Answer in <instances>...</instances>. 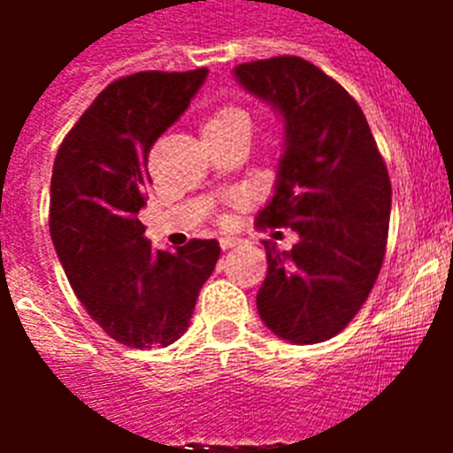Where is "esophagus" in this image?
<instances>
[{"mask_svg":"<svg viewBox=\"0 0 453 453\" xmlns=\"http://www.w3.org/2000/svg\"><path fill=\"white\" fill-rule=\"evenodd\" d=\"M237 244H240V240H237V237H220V247L223 249H233V247H237Z\"/></svg>","mask_w":453,"mask_h":453,"instance_id":"34e87169","label":"esophagus"}]
</instances>
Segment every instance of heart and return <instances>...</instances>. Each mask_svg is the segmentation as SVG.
Listing matches in <instances>:
<instances>
[{
	"mask_svg": "<svg viewBox=\"0 0 453 453\" xmlns=\"http://www.w3.org/2000/svg\"><path fill=\"white\" fill-rule=\"evenodd\" d=\"M237 124H249L251 127V119L242 108L237 105H220L219 110H213L209 119L204 122V131L209 129H227V127H237Z\"/></svg>",
	"mask_w": 453,
	"mask_h": 453,
	"instance_id": "heart-1",
	"label": "heart"
}]
</instances>
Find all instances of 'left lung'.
Segmentation results:
<instances>
[{
	"instance_id": "obj_1",
	"label": "left lung",
	"mask_w": 453,
	"mask_h": 453,
	"mask_svg": "<svg viewBox=\"0 0 453 453\" xmlns=\"http://www.w3.org/2000/svg\"><path fill=\"white\" fill-rule=\"evenodd\" d=\"M284 119V155L261 227H291V251L265 242L258 315L291 343H322L350 324L383 265L393 188L357 101L298 56L234 67Z\"/></svg>"
}]
</instances>
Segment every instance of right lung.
<instances>
[{
	"label": "right lung",
	"mask_w": 453,
	"mask_h": 453,
	"mask_svg": "<svg viewBox=\"0 0 453 453\" xmlns=\"http://www.w3.org/2000/svg\"><path fill=\"white\" fill-rule=\"evenodd\" d=\"M206 74L199 67L119 77L84 110L53 162L49 227L60 265L91 319L129 348H164L183 336L220 256L216 240L155 251L138 220L152 183L150 148Z\"/></svg>",
	"instance_id": "right-lung-1"
}]
</instances>
